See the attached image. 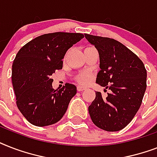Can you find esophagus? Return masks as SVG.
Listing matches in <instances>:
<instances>
[{
  "mask_svg": "<svg viewBox=\"0 0 157 157\" xmlns=\"http://www.w3.org/2000/svg\"><path fill=\"white\" fill-rule=\"evenodd\" d=\"M85 90H86V86H82V85H79V86H77V90L78 91H83Z\"/></svg>",
  "mask_w": 157,
  "mask_h": 157,
  "instance_id": "esophagus-1",
  "label": "esophagus"
}]
</instances>
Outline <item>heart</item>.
<instances>
[{"label": "heart", "mask_w": 157, "mask_h": 157, "mask_svg": "<svg viewBox=\"0 0 157 157\" xmlns=\"http://www.w3.org/2000/svg\"><path fill=\"white\" fill-rule=\"evenodd\" d=\"M82 80H83L84 81H87L89 80V77L88 76H84L83 78H82Z\"/></svg>", "instance_id": "1"}]
</instances>
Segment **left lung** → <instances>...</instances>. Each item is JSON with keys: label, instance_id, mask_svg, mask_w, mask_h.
Returning a JSON list of instances; mask_svg holds the SVG:
<instances>
[{"label": "left lung", "instance_id": "8db88e82", "mask_svg": "<svg viewBox=\"0 0 157 157\" xmlns=\"http://www.w3.org/2000/svg\"><path fill=\"white\" fill-rule=\"evenodd\" d=\"M85 37L99 54L96 83L111 90L106 98L96 91L89 113L98 128L119 131L131 121L141 106L147 88L146 68L139 57L119 41L89 34Z\"/></svg>", "mask_w": 157, "mask_h": 157}]
</instances>
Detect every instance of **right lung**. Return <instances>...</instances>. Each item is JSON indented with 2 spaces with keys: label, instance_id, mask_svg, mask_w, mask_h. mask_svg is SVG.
I'll use <instances>...</instances> for the list:
<instances>
[{
  "label": "right lung",
  "instance_id": "right-lung-1",
  "mask_svg": "<svg viewBox=\"0 0 157 157\" xmlns=\"http://www.w3.org/2000/svg\"><path fill=\"white\" fill-rule=\"evenodd\" d=\"M84 37L81 33H54L37 36L21 48L12 65L16 103L23 117L36 126L55 124L65 114L76 86H52V74L63 67L68 49Z\"/></svg>",
  "mask_w": 157,
  "mask_h": 157
}]
</instances>
